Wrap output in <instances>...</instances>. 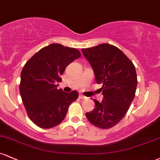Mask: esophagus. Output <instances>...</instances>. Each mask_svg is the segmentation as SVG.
Segmentation results:
<instances>
[{
	"label": "esophagus",
	"instance_id": "obj_1",
	"mask_svg": "<svg viewBox=\"0 0 160 160\" xmlns=\"http://www.w3.org/2000/svg\"><path fill=\"white\" fill-rule=\"evenodd\" d=\"M79 98H81V99H86V98H86V96H84V95H79Z\"/></svg>",
	"mask_w": 160,
	"mask_h": 160
}]
</instances>
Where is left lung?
Here are the masks:
<instances>
[{
  "instance_id": "8db88e82",
  "label": "left lung",
  "mask_w": 160,
  "mask_h": 160,
  "mask_svg": "<svg viewBox=\"0 0 160 160\" xmlns=\"http://www.w3.org/2000/svg\"><path fill=\"white\" fill-rule=\"evenodd\" d=\"M82 52L93 69L96 82L103 85V99L93 100L95 108L86 113V118L95 127L109 129L124 118L135 97V66L120 49L109 44L82 48Z\"/></svg>"
}]
</instances>
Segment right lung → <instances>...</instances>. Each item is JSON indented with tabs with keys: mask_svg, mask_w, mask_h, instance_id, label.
<instances>
[{
	"mask_svg": "<svg viewBox=\"0 0 160 160\" xmlns=\"http://www.w3.org/2000/svg\"><path fill=\"white\" fill-rule=\"evenodd\" d=\"M80 57L78 49L51 44L24 65L19 91L29 118L39 128L48 129L60 124L69 106L78 98L77 91L67 93L56 84L62 81L65 68Z\"/></svg>",
	"mask_w": 160,
	"mask_h": 160,
	"instance_id": "right-lung-1",
	"label": "right lung"
}]
</instances>
